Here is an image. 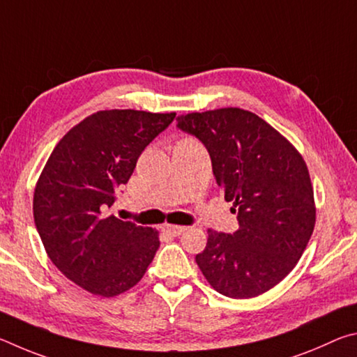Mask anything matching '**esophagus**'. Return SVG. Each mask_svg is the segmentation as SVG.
<instances>
[{"mask_svg":"<svg viewBox=\"0 0 357 357\" xmlns=\"http://www.w3.org/2000/svg\"><path fill=\"white\" fill-rule=\"evenodd\" d=\"M164 229L167 233H170L172 236H179V234H183L187 227H179V225H165Z\"/></svg>","mask_w":357,"mask_h":357,"instance_id":"obj_1","label":"esophagus"}]
</instances>
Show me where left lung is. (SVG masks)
Instances as JSON below:
<instances>
[{
    "label": "left lung",
    "instance_id": "left-lung-1",
    "mask_svg": "<svg viewBox=\"0 0 357 357\" xmlns=\"http://www.w3.org/2000/svg\"><path fill=\"white\" fill-rule=\"evenodd\" d=\"M176 128L206 146L217 185L233 202L239 229H209L195 257L220 294L247 299L289 274L315 227V203L304 159L255 113L220 108L179 116Z\"/></svg>",
    "mask_w": 357,
    "mask_h": 357
}]
</instances>
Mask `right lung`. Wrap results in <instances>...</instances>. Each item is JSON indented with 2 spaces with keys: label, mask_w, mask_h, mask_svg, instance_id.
<instances>
[{
  "label": "right lung",
  "mask_w": 357,
  "mask_h": 357,
  "mask_svg": "<svg viewBox=\"0 0 357 357\" xmlns=\"http://www.w3.org/2000/svg\"><path fill=\"white\" fill-rule=\"evenodd\" d=\"M176 113L105 110L83 119L48 157L34 190V223L53 264L93 294L112 298L140 282L159 238L108 215L144 148Z\"/></svg>",
  "instance_id": "obj_1"
}]
</instances>
